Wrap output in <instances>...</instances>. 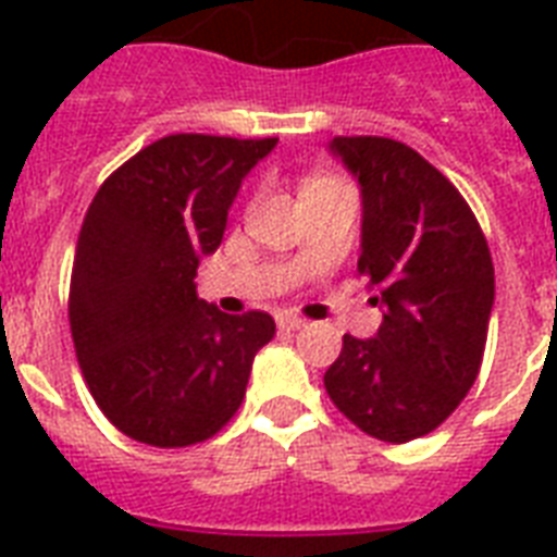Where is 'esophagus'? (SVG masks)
<instances>
[{"instance_id": "1", "label": "esophagus", "mask_w": 557, "mask_h": 557, "mask_svg": "<svg viewBox=\"0 0 557 557\" xmlns=\"http://www.w3.org/2000/svg\"><path fill=\"white\" fill-rule=\"evenodd\" d=\"M277 326L280 330H304L306 326V321L304 318H297V314H292V312H283V314H277Z\"/></svg>"}]
</instances>
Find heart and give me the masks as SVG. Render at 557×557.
I'll use <instances>...</instances> for the list:
<instances>
[{"label":"heart","mask_w":557,"mask_h":557,"mask_svg":"<svg viewBox=\"0 0 557 557\" xmlns=\"http://www.w3.org/2000/svg\"><path fill=\"white\" fill-rule=\"evenodd\" d=\"M321 178H330V176H312V178H306L304 185H312V182H321Z\"/></svg>","instance_id":"b5f03b06"}]
</instances>
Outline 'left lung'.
<instances>
[{
  "instance_id": "1",
  "label": "left lung",
  "mask_w": 557,
  "mask_h": 557,
  "mask_svg": "<svg viewBox=\"0 0 557 557\" xmlns=\"http://www.w3.org/2000/svg\"><path fill=\"white\" fill-rule=\"evenodd\" d=\"M330 150L361 185L358 274L384 321L375 338L344 335L323 384L356 428L401 445L436 431L476 381L494 306L492 251L462 193L407 144L338 135Z\"/></svg>"
}]
</instances>
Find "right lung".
<instances>
[{"label":"right lung","mask_w":557,"mask_h":557,"mask_svg":"<svg viewBox=\"0 0 557 557\" xmlns=\"http://www.w3.org/2000/svg\"><path fill=\"white\" fill-rule=\"evenodd\" d=\"M277 138L168 135L100 185L69 286L74 352L91 398L129 440L187 448L239 410L269 312L225 314L196 295L227 208Z\"/></svg>","instance_id":"add662e5"}]
</instances>
